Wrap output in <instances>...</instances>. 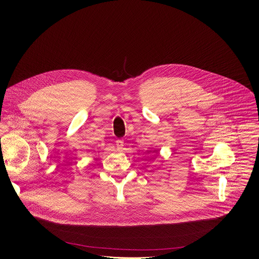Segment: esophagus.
I'll return each mask as SVG.
<instances>
[{
    "label": "esophagus",
    "mask_w": 259,
    "mask_h": 259,
    "mask_svg": "<svg viewBox=\"0 0 259 259\" xmlns=\"http://www.w3.org/2000/svg\"><path fill=\"white\" fill-rule=\"evenodd\" d=\"M116 145H117L118 149H123V146H124V140H123V139H117V140H116Z\"/></svg>",
    "instance_id": "34e87169"
}]
</instances>
